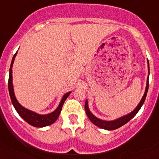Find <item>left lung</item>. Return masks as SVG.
<instances>
[{
  "instance_id": "8db88e82",
  "label": "left lung",
  "mask_w": 159,
  "mask_h": 159,
  "mask_svg": "<svg viewBox=\"0 0 159 159\" xmlns=\"http://www.w3.org/2000/svg\"><path fill=\"white\" fill-rule=\"evenodd\" d=\"M147 64H148V74H150V67H149V61L147 60ZM148 88H149V75L148 78H147V80H146V89H145V93L144 95L143 96L142 99H141L140 102L139 103L137 106H136V108L133 110V111H131L129 114H126V115H124L121 118H118L115 120H112V121H105V120L100 119V118H97L96 116L93 115L92 113L90 112V110L89 109V106H88V101H85V113H86V115L89 118V119L90 120L91 122L93 124H94L95 125L97 126H98V127L102 128V129H107V130H114V129H118V128L121 127L123 125L126 124L129 120H131L132 118L134 117L137 113L139 112V110L141 109L142 106L143 105L145 102V99H146V94H147V91H148Z\"/></svg>"
}]
</instances>
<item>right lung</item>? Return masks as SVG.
I'll use <instances>...</instances> for the list:
<instances>
[{
  "instance_id": "add662e5",
  "label": "right lung",
  "mask_w": 159,
  "mask_h": 159,
  "mask_svg": "<svg viewBox=\"0 0 159 159\" xmlns=\"http://www.w3.org/2000/svg\"><path fill=\"white\" fill-rule=\"evenodd\" d=\"M16 52L13 57L12 59V62H11L10 69H9V83H8V86H9V95H10V98L12 101L13 106H14L15 110H16V112L18 113L19 115L26 122H28L30 125L35 126V127H44V126H47L51 124H53V122L56 121V120L58 118L59 114L61 113V110L62 108V106L64 104L65 101L68 98L69 95L71 93V91L68 92V93H65L63 95L62 98L61 100V102L59 103L58 106L57 107L56 110L52 113H49L48 114H39L38 113L32 111V110H28V109L25 108L24 106H22L20 103L18 102V101L16 100V97L14 94V90H13V65L14 62V59L16 56Z\"/></svg>"
}]
</instances>
